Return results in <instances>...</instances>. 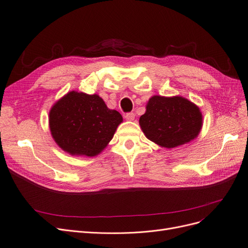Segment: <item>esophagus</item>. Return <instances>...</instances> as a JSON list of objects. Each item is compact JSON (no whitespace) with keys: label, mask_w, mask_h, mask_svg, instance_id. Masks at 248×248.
I'll use <instances>...</instances> for the list:
<instances>
[{"label":"esophagus","mask_w":248,"mask_h":248,"mask_svg":"<svg viewBox=\"0 0 248 248\" xmlns=\"http://www.w3.org/2000/svg\"><path fill=\"white\" fill-rule=\"evenodd\" d=\"M135 116H136V114H135L134 112H128V113H126V114L124 115L125 120H126V121H128V122H132V121H134V120H135Z\"/></svg>","instance_id":"obj_1"}]
</instances>
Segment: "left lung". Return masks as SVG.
Returning a JSON list of instances; mask_svg holds the SVG:
<instances>
[{
  "label": "left lung",
  "mask_w": 248,
  "mask_h": 248,
  "mask_svg": "<svg viewBox=\"0 0 248 248\" xmlns=\"http://www.w3.org/2000/svg\"><path fill=\"white\" fill-rule=\"evenodd\" d=\"M139 123L147 139L162 148L173 149L198 137L203 116L196 104L183 96L154 95Z\"/></svg>",
  "instance_id": "1"
}]
</instances>
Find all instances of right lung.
Returning <instances> with one entry per match:
<instances>
[{"label":"right lung","mask_w":248,"mask_h":248,"mask_svg":"<svg viewBox=\"0 0 248 248\" xmlns=\"http://www.w3.org/2000/svg\"><path fill=\"white\" fill-rule=\"evenodd\" d=\"M122 123V114L109 109L99 95L75 90L58 99L49 111L52 138L71 155L95 157L107 148Z\"/></svg>","instance_id":"obj_1"}]
</instances>
